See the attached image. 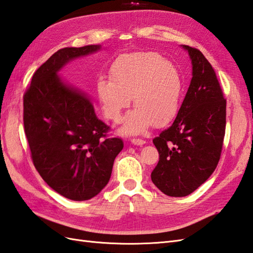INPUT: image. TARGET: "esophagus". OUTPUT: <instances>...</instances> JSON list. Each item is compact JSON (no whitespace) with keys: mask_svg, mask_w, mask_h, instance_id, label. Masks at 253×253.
<instances>
[{"mask_svg":"<svg viewBox=\"0 0 253 253\" xmlns=\"http://www.w3.org/2000/svg\"><path fill=\"white\" fill-rule=\"evenodd\" d=\"M131 143L132 144H136V145H142L145 143V141L142 139H136V138H132L131 140Z\"/></svg>","mask_w":253,"mask_h":253,"instance_id":"34e87169","label":"esophagus"}]
</instances>
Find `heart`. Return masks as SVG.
<instances>
[{"mask_svg":"<svg viewBox=\"0 0 253 253\" xmlns=\"http://www.w3.org/2000/svg\"><path fill=\"white\" fill-rule=\"evenodd\" d=\"M111 80L97 83V95L104 115L120 123L132 97L136 108L123 126L127 133H140L151 124L162 126L177 114L183 90L182 75L174 63L155 51L119 56L110 68Z\"/></svg>","mask_w":253,"mask_h":253,"instance_id":"obj_1","label":"heart"}]
</instances>
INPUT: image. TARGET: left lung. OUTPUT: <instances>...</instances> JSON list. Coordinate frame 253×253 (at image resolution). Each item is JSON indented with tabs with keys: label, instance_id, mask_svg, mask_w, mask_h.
<instances>
[{
	"label": "left lung",
	"instance_id": "left-lung-1",
	"mask_svg": "<svg viewBox=\"0 0 253 253\" xmlns=\"http://www.w3.org/2000/svg\"><path fill=\"white\" fill-rule=\"evenodd\" d=\"M189 51L193 78L172 125L153 139L160 161L152 182L164 194L187 196L206 181L220 161L226 126V99L203 52Z\"/></svg>",
	"mask_w": 253,
	"mask_h": 253
}]
</instances>
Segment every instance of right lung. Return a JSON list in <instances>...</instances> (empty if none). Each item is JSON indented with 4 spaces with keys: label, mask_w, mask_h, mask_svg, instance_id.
<instances>
[{
    "label": "right lung",
    "mask_w": 253,
    "mask_h": 253,
    "mask_svg": "<svg viewBox=\"0 0 253 253\" xmlns=\"http://www.w3.org/2000/svg\"><path fill=\"white\" fill-rule=\"evenodd\" d=\"M99 45L56 51L32 76L23 95V126L35 169L52 190L72 201H87L108 184L124 148L111 138L85 93L66 85L57 72Z\"/></svg>",
    "instance_id": "add662e5"
}]
</instances>
